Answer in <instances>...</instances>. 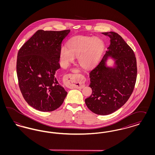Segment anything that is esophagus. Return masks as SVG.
<instances>
[{
  "mask_svg": "<svg viewBox=\"0 0 155 155\" xmlns=\"http://www.w3.org/2000/svg\"><path fill=\"white\" fill-rule=\"evenodd\" d=\"M64 81L69 88H82L84 87V84L81 81H76L72 74L67 75L64 78Z\"/></svg>",
  "mask_w": 155,
  "mask_h": 155,
  "instance_id": "obj_1",
  "label": "esophagus"
}]
</instances>
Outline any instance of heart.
<instances>
[{
	"label": "heart",
	"instance_id": "1",
	"mask_svg": "<svg viewBox=\"0 0 155 155\" xmlns=\"http://www.w3.org/2000/svg\"><path fill=\"white\" fill-rule=\"evenodd\" d=\"M104 49L103 41L97 38L75 36L71 38L60 52V60L64 66L74 61L75 58L80 66L85 70L93 68L100 59Z\"/></svg>",
	"mask_w": 155,
	"mask_h": 155
}]
</instances>
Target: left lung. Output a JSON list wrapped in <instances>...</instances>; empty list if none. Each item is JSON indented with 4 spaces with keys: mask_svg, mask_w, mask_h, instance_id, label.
Segmentation results:
<instances>
[{
    "mask_svg": "<svg viewBox=\"0 0 155 155\" xmlns=\"http://www.w3.org/2000/svg\"><path fill=\"white\" fill-rule=\"evenodd\" d=\"M110 38V44L103 59L89 73L92 95L85 99L89 109L99 115L117 110L133 93L137 77V60L133 49L114 32H102ZM110 56L115 66L107 68L105 61Z\"/></svg>",
    "mask_w": 155,
    "mask_h": 155,
    "instance_id": "left-lung-1",
    "label": "left lung"
}]
</instances>
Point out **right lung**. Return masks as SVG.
Instances as JSON below:
<instances>
[{
	"instance_id": "1",
	"label": "right lung",
	"mask_w": 155,
	"mask_h": 155,
	"mask_svg": "<svg viewBox=\"0 0 155 155\" xmlns=\"http://www.w3.org/2000/svg\"><path fill=\"white\" fill-rule=\"evenodd\" d=\"M70 30H38L19 49L17 75L27 103L38 110L52 111L63 103L67 92L57 80L62 41Z\"/></svg>"
}]
</instances>
